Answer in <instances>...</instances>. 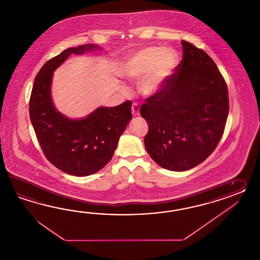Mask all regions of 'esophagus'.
<instances>
[{
  "label": "esophagus",
  "instance_id": "obj_1",
  "mask_svg": "<svg viewBox=\"0 0 260 260\" xmlns=\"http://www.w3.org/2000/svg\"><path fill=\"white\" fill-rule=\"evenodd\" d=\"M132 113L134 116H137L140 114V109H139V106L136 103H134L132 106Z\"/></svg>",
  "mask_w": 260,
  "mask_h": 260
}]
</instances>
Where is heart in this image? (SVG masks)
I'll use <instances>...</instances> for the list:
<instances>
[{"instance_id":"heart-1","label":"heart","mask_w":260,"mask_h":260,"mask_svg":"<svg viewBox=\"0 0 260 260\" xmlns=\"http://www.w3.org/2000/svg\"><path fill=\"white\" fill-rule=\"evenodd\" d=\"M178 56L173 50L148 47L129 56L122 70L123 77L139 82L138 91L149 98L157 94L175 70Z\"/></svg>"}]
</instances>
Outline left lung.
Masks as SVG:
<instances>
[{
	"mask_svg": "<svg viewBox=\"0 0 260 260\" xmlns=\"http://www.w3.org/2000/svg\"><path fill=\"white\" fill-rule=\"evenodd\" d=\"M182 45V62L140 112L148 154L171 171L193 169L214 151L229 112L227 85L214 60L189 42Z\"/></svg>",
	"mask_w": 260,
	"mask_h": 260,
	"instance_id": "8db88e82",
	"label": "left lung"
}]
</instances>
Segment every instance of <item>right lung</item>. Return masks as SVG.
Returning a JSON list of instances; mask_svg holds the SVG:
<instances>
[{
	"label": "right lung",
	"instance_id": "right-lung-1",
	"mask_svg": "<svg viewBox=\"0 0 260 260\" xmlns=\"http://www.w3.org/2000/svg\"><path fill=\"white\" fill-rule=\"evenodd\" d=\"M101 49L85 44L64 50L38 73L29 102L30 119L45 157L70 175H91L111 161L120 136L133 118L132 102L99 107L83 118L73 119L54 105L51 87L54 72L71 55Z\"/></svg>",
	"mask_w": 260,
	"mask_h": 260
}]
</instances>
